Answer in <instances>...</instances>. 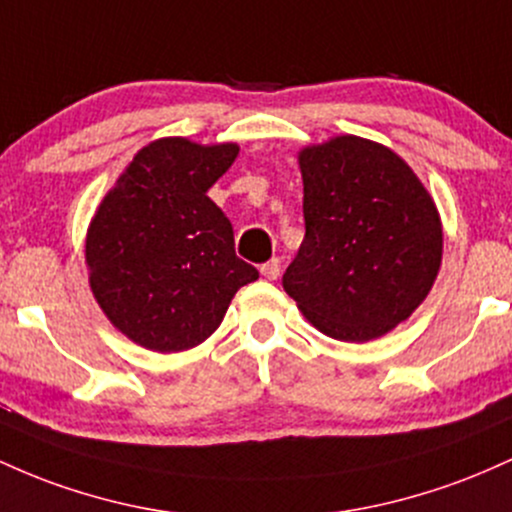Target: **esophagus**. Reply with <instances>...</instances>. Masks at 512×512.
Returning a JSON list of instances; mask_svg holds the SVG:
<instances>
[{"mask_svg":"<svg viewBox=\"0 0 512 512\" xmlns=\"http://www.w3.org/2000/svg\"><path fill=\"white\" fill-rule=\"evenodd\" d=\"M261 275L268 280H275L280 275V258H271V261H266L261 266Z\"/></svg>","mask_w":512,"mask_h":512,"instance_id":"obj_1","label":"esophagus"}]
</instances>
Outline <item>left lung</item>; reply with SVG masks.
<instances>
[{
    "label": "left lung",
    "mask_w": 512,
    "mask_h": 512,
    "mask_svg": "<svg viewBox=\"0 0 512 512\" xmlns=\"http://www.w3.org/2000/svg\"><path fill=\"white\" fill-rule=\"evenodd\" d=\"M304 241L283 287L336 341L392 331L428 297L442 261L438 208L392 149L341 135L300 152Z\"/></svg>",
    "instance_id": "left-lung-1"
}]
</instances>
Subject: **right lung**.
I'll return each instance as SVG.
<instances>
[{"instance_id": "add662e5", "label": "right lung", "mask_w": 512, "mask_h": 512, "mask_svg": "<svg viewBox=\"0 0 512 512\" xmlns=\"http://www.w3.org/2000/svg\"><path fill=\"white\" fill-rule=\"evenodd\" d=\"M239 147L186 137L149 142L106 193L86 232L96 302L137 346L179 353L203 343L258 271L234 251V229L208 188Z\"/></svg>"}]
</instances>
